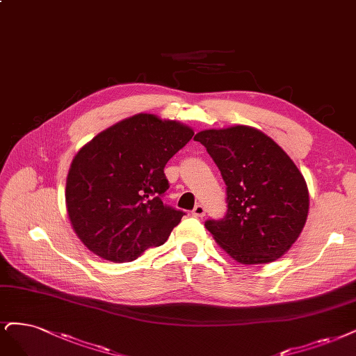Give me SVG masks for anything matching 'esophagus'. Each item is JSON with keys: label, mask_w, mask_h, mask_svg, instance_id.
Segmentation results:
<instances>
[{"label": "esophagus", "mask_w": 356, "mask_h": 356, "mask_svg": "<svg viewBox=\"0 0 356 356\" xmlns=\"http://www.w3.org/2000/svg\"><path fill=\"white\" fill-rule=\"evenodd\" d=\"M191 213H193L195 218H203V216H204V213H206L204 206H202V204H195Z\"/></svg>", "instance_id": "34e87169"}]
</instances>
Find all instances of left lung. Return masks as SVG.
<instances>
[{
	"label": "left lung",
	"instance_id": "obj_1",
	"mask_svg": "<svg viewBox=\"0 0 356 356\" xmlns=\"http://www.w3.org/2000/svg\"><path fill=\"white\" fill-rule=\"evenodd\" d=\"M227 186V215L204 227L243 265L274 262L299 238L309 211L306 181L289 154L248 125L195 134Z\"/></svg>",
	"mask_w": 356,
	"mask_h": 356
}]
</instances>
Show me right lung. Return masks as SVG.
I'll use <instances>...</instances> for the list:
<instances>
[{
    "label": "right lung",
    "mask_w": 356,
    "mask_h": 356,
    "mask_svg": "<svg viewBox=\"0 0 356 356\" xmlns=\"http://www.w3.org/2000/svg\"><path fill=\"white\" fill-rule=\"evenodd\" d=\"M193 136L181 122L138 113L81 147L66 178V211L94 254L131 262L168 240L184 212L162 202L163 168Z\"/></svg>",
    "instance_id": "1"
}]
</instances>
